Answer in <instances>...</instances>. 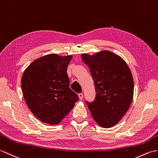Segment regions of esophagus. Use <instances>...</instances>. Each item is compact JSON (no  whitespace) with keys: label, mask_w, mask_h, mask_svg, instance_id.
Listing matches in <instances>:
<instances>
[{"label":"esophagus","mask_w":158,"mask_h":158,"mask_svg":"<svg viewBox=\"0 0 158 158\" xmlns=\"http://www.w3.org/2000/svg\"><path fill=\"white\" fill-rule=\"evenodd\" d=\"M78 96H79V100H82V99H83V94H81V93H80V94H78Z\"/></svg>","instance_id":"1"}]
</instances>
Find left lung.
Wrapping results in <instances>:
<instances>
[{
  "label": "left lung",
  "instance_id": "1",
  "mask_svg": "<svg viewBox=\"0 0 158 158\" xmlns=\"http://www.w3.org/2000/svg\"><path fill=\"white\" fill-rule=\"evenodd\" d=\"M94 81L96 96L88 106L94 120L104 128L118 123L131 104L134 83L129 67L122 58L108 50L81 54Z\"/></svg>",
  "mask_w": 158,
  "mask_h": 158
}]
</instances>
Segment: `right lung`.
I'll return each mask as SVG.
<instances>
[{"label": "right lung", "instance_id": "obj_1", "mask_svg": "<svg viewBox=\"0 0 158 158\" xmlns=\"http://www.w3.org/2000/svg\"><path fill=\"white\" fill-rule=\"evenodd\" d=\"M72 57L46 55L32 62L22 76L25 101L33 114L43 123L58 124L79 100L69 88L67 73Z\"/></svg>", "mask_w": 158, "mask_h": 158}]
</instances>
